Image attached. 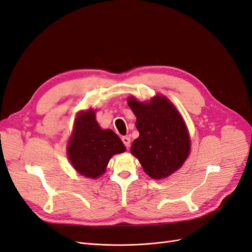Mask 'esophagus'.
<instances>
[{
  "instance_id": "obj_1",
  "label": "esophagus",
  "mask_w": 252,
  "mask_h": 252,
  "mask_svg": "<svg viewBox=\"0 0 252 252\" xmlns=\"http://www.w3.org/2000/svg\"><path fill=\"white\" fill-rule=\"evenodd\" d=\"M122 140H123V143L125 144V146L127 148L130 144V139L128 137H123Z\"/></svg>"
}]
</instances>
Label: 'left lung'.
<instances>
[{
  "instance_id": "1",
  "label": "left lung",
  "mask_w": 252,
  "mask_h": 252,
  "mask_svg": "<svg viewBox=\"0 0 252 252\" xmlns=\"http://www.w3.org/2000/svg\"><path fill=\"white\" fill-rule=\"evenodd\" d=\"M137 117L139 138L131 144L143 169L152 179H162L178 170L190 152L189 134L175 106L157 96L149 103L127 100Z\"/></svg>"
}]
</instances>
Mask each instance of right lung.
I'll return each instance as SVG.
<instances>
[{
	"instance_id": "right-lung-1",
	"label": "right lung",
	"mask_w": 252,
	"mask_h": 252,
	"mask_svg": "<svg viewBox=\"0 0 252 252\" xmlns=\"http://www.w3.org/2000/svg\"><path fill=\"white\" fill-rule=\"evenodd\" d=\"M122 140L111 129H101L94 110L78 114L68 144V158L77 173L98 178L105 173L112 155L125 152Z\"/></svg>"
}]
</instances>
